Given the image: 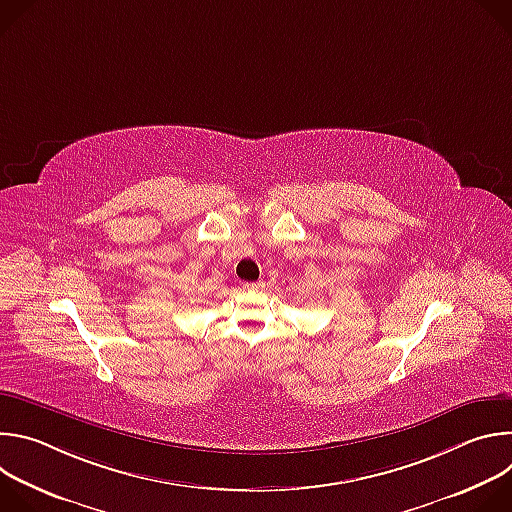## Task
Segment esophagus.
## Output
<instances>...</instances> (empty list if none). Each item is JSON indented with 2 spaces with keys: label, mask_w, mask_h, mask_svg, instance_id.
Masks as SVG:
<instances>
[{
  "label": "esophagus",
  "mask_w": 512,
  "mask_h": 512,
  "mask_svg": "<svg viewBox=\"0 0 512 512\" xmlns=\"http://www.w3.org/2000/svg\"><path fill=\"white\" fill-rule=\"evenodd\" d=\"M243 287L251 289V291H259V289L265 287V283L263 281H253V283H243Z\"/></svg>",
  "instance_id": "obj_1"
}]
</instances>
